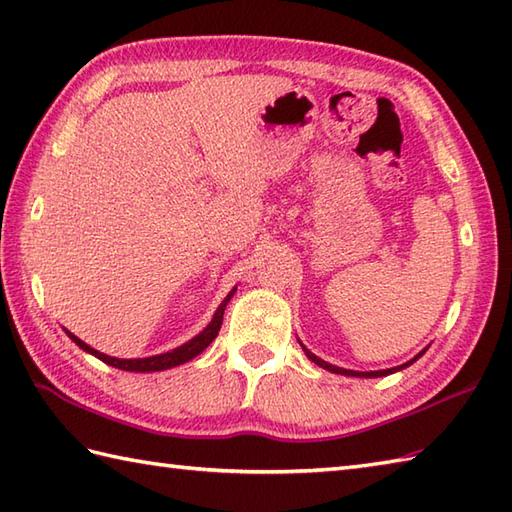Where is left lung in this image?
Segmentation results:
<instances>
[{"mask_svg": "<svg viewBox=\"0 0 512 512\" xmlns=\"http://www.w3.org/2000/svg\"><path fill=\"white\" fill-rule=\"evenodd\" d=\"M299 345L303 347V352H306V356L310 358L312 363H317L319 367H323V369H328V372H332V374H343V376H358V378H378V376H387V374H394V372H398V369H405V367H409L411 363H416L418 358L427 352V347H424V350L418 354V356H413L409 363H405V365H398V367H391V369H378V372H354V369H343V367H336V365H330L328 361H323V358H319V356H314L306 345H303L301 341H299Z\"/></svg>", "mask_w": 512, "mask_h": 512, "instance_id": "obj_1", "label": "left lung"}]
</instances>
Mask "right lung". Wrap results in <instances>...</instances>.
<instances>
[{
  "label": "right lung",
  "mask_w": 512,
  "mask_h": 512,
  "mask_svg": "<svg viewBox=\"0 0 512 512\" xmlns=\"http://www.w3.org/2000/svg\"><path fill=\"white\" fill-rule=\"evenodd\" d=\"M235 290H237V288H233L231 292H228L226 299L220 303V308L215 310L211 323L206 325V328H204L198 336H193L191 341H187L184 345L176 347V350L165 352V354H156V356H147V358H116V356H107V354H103V352H99V350H94V347H90L88 343H83V341L79 339V336H74V334L68 332V330H65V334H68L70 339H72L76 345H79L83 352H88V354L96 356V358H99V361H103V363H107V365H112V367L125 369V372H162V369H171V367H176V365H182V363L191 361V358H195L200 352H204L206 347H209V345L213 343L217 332H220V328H222V319H224L226 303L231 301V297L235 295Z\"/></svg>",
  "instance_id": "obj_1"
}]
</instances>
